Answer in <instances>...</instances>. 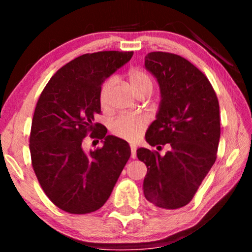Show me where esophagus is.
I'll return each mask as SVG.
<instances>
[{"label":"esophagus","mask_w":252,"mask_h":252,"mask_svg":"<svg viewBox=\"0 0 252 252\" xmlns=\"http://www.w3.org/2000/svg\"><path fill=\"white\" fill-rule=\"evenodd\" d=\"M130 157H132L133 159L136 158V146L134 143H130Z\"/></svg>","instance_id":"1"}]
</instances>
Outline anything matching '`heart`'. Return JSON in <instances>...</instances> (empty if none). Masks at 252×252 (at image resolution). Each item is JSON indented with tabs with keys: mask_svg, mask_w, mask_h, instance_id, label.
<instances>
[{
	"mask_svg": "<svg viewBox=\"0 0 252 252\" xmlns=\"http://www.w3.org/2000/svg\"><path fill=\"white\" fill-rule=\"evenodd\" d=\"M128 80L130 87L135 92V94L143 91H153V79L147 72L142 70H133L129 72ZM113 85V79H109L103 84L101 92H99V101L102 106L106 105L108 102V96ZM147 126V120L142 117H129V116H120L115 119L111 124L112 133L122 139L128 141L139 140L144 132Z\"/></svg>",
	"mask_w": 252,
	"mask_h": 252,
	"instance_id": "b5f03b06",
	"label": "heart"
}]
</instances>
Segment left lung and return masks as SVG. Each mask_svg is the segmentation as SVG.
<instances>
[{
    "mask_svg": "<svg viewBox=\"0 0 252 252\" xmlns=\"http://www.w3.org/2000/svg\"><path fill=\"white\" fill-rule=\"evenodd\" d=\"M144 67L160 91L146 141L151 147L168 143L171 149L164 156L146 148L136 150L148 168L143 192L158 208L179 209L191 201L216 161L219 102L208 78L184 57L155 51L144 58Z\"/></svg>",
    "mask_w": 252,
    "mask_h": 252,
    "instance_id": "1",
    "label": "left lung"
}]
</instances>
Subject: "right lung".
Returning a JSON list of instances; mask_svg holds the SVG:
<instances>
[{"mask_svg":"<svg viewBox=\"0 0 252 252\" xmlns=\"http://www.w3.org/2000/svg\"><path fill=\"white\" fill-rule=\"evenodd\" d=\"M133 51L85 54L53 75L34 111L30 136L33 170L51 202L73 215L104 205L130 157L126 141L106 135L101 124L99 92L105 79L129 62ZM88 132L103 147L86 153Z\"/></svg>","mask_w":252,"mask_h":252,"instance_id":"right-lung-1","label":"right lung"}]
</instances>
